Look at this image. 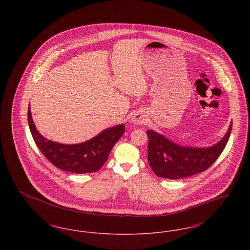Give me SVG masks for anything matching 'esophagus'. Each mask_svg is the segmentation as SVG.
Returning a JSON list of instances; mask_svg holds the SVG:
<instances>
[{
  "mask_svg": "<svg viewBox=\"0 0 250 250\" xmlns=\"http://www.w3.org/2000/svg\"><path fill=\"white\" fill-rule=\"evenodd\" d=\"M132 121L135 125H143V123L145 122V117H144L143 113L140 112V113L135 114V116L133 117Z\"/></svg>",
  "mask_w": 250,
  "mask_h": 250,
  "instance_id": "esophagus-1",
  "label": "esophagus"
}]
</instances>
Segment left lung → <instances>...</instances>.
<instances>
[{
  "instance_id": "left-lung-1",
  "label": "left lung",
  "mask_w": 250,
  "mask_h": 250,
  "mask_svg": "<svg viewBox=\"0 0 250 250\" xmlns=\"http://www.w3.org/2000/svg\"><path fill=\"white\" fill-rule=\"evenodd\" d=\"M232 122L224 137L209 147L182 146L156 131L147 130L148 161L155 175L181 179L206 170L223 152L230 136Z\"/></svg>"
}]
</instances>
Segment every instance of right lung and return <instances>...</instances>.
I'll return each instance as SVG.
<instances>
[{
    "instance_id": "1",
    "label": "right lung",
    "mask_w": 250,
    "mask_h": 250,
    "mask_svg": "<svg viewBox=\"0 0 250 250\" xmlns=\"http://www.w3.org/2000/svg\"><path fill=\"white\" fill-rule=\"evenodd\" d=\"M28 123L36 146L48 161L62 170L78 174L97 171L105 164L113 146L125 131L124 124L117 125L104 129L84 143L63 144L48 140L38 132L30 105Z\"/></svg>"
}]
</instances>
